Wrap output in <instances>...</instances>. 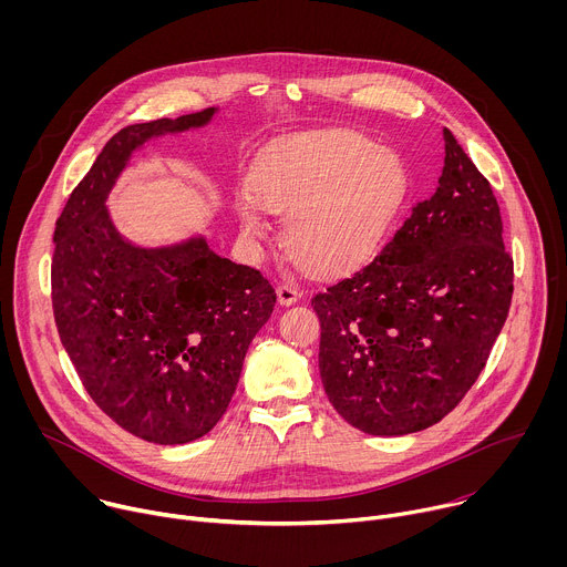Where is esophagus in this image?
<instances>
[{
  "mask_svg": "<svg viewBox=\"0 0 567 567\" xmlns=\"http://www.w3.org/2000/svg\"><path fill=\"white\" fill-rule=\"evenodd\" d=\"M276 293H278V302L280 305H293L298 298H300V289L296 287V285H280L278 289H276Z\"/></svg>",
  "mask_w": 567,
  "mask_h": 567,
  "instance_id": "34e87169",
  "label": "esophagus"
}]
</instances>
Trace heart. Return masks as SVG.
<instances>
[{"label":"heart","mask_w":567,"mask_h":567,"mask_svg":"<svg viewBox=\"0 0 567 567\" xmlns=\"http://www.w3.org/2000/svg\"><path fill=\"white\" fill-rule=\"evenodd\" d=\"M403 161L352 132L300 136L274 147L258 168L256 195L237 204L241 230L271 235L267 210L287 217V249L318 276H343L368 265L406 199Z\"/></svg>","instance_id":"1"}]
</instances>
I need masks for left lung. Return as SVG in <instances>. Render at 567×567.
Wrapping results in <instances>:
<instances>
[{
  "mask_svg": "<svg viewBox=\"0 0 567 567\" xmlns=\"http://www.w3.org/2000/svg\"><path fill=\"white\" fill-rule=\"evenodd\" d=\"M444 152L437 190L381 254L311 298L322 388L368 435H409L446 417L509 313L514 260L492 184L446 127Z\"/></svg>",
  "mask_w": 567,
  "mask_h": 567,
  "instance_id": "obj_1",
  "label": "left lung"
}]
</instances>
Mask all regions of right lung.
<instances>
[{
	"instance_id": "obj_1",
	"label": "right lung",
	"mask_w": 567,
	"mask_h": 567,
	"mask_svg": "<svg viewBox=\"0 0 567 567\" xmlns=\"http://www.w3.org/2000/svg\"><path fill=\"white\" fill-rule=\"evenodd\" d=\"M217 110L116 132L55 221L51 300L60 341L96 406L127 433L186 444L226 413L276 291L204 237L143 249L110 219L105 199L143 143L204 127Z\"/></svg>"
}]
</instances>
